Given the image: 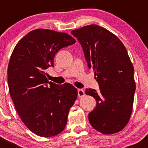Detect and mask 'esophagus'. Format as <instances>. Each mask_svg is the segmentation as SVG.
Returning <instances> with one entry per match:
<instances>
[{"mask_svg": "<svg viewBox=\"0 0 148 148\" xmlns=\"http://www.w3.org/2000/svg\"><path fill=\"white\" fill-rule=\"evenodd\" d=\"M85 95V93H84V91L82 89H78V96L79 97H82Z\"/></svg>", "mask_w": 148, "mask_h": 148, "instance_id": "esophagus-1", "label": "esophagus"}]
</instances>
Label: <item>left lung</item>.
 <instances>
[{"label":"left lung","instance_id":"1","mask_svg":"<svg viewBox=\"0 0 148 148\" xmlns=\"http://www.w3.org/2000/svg\"><path fill=\"white\" fill-rule=\"evenodd\" d=\"M82 45L88 67L95 71L100 91L86 89L96 107L89 121L96 130L105 135L117 133L127 125L132 114L135 82L134 67L127 49L114 34L98 25L71 31Z\"/></svg>","mask_w":148,"mask_h":148}]
</instances>
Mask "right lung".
Instances as JSON below:
<instances>
[{
  "instance_id": "add662e5",
  "label": "right lung",
  "mask_w": 148,
  "mask_h": 148,
  "mask_svg": "<svg viewBox=\"0 0 148 148\" xmlns=\"http://www.w3.org/2000/svg\"><path fill=\"white\" fill-rule=\"evenodd\" d=\"M75 43L66 33L39 28L21 38L10 56V97L23 123L38 136L48 138L62 132L77 99V89L73 85L56 84L46 77V70L53 66L56 53Z\"/></svg>"
}]
</instances>
